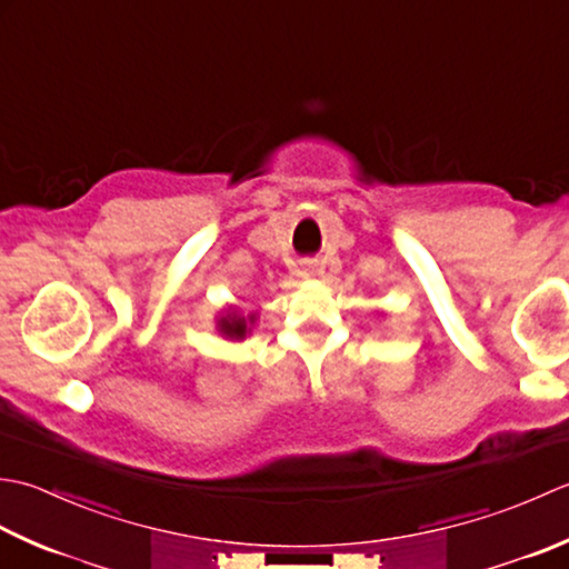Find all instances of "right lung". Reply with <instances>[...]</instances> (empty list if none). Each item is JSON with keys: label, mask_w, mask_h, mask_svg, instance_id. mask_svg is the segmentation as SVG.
I'll return each instance as SVG.
<instances>
[{"label": "right lung", "mask_w": 569, "mask_h": 569, "mask_svg": "<svg viewBox=\"0 0 569 569\" xmlns=\"http://www.w3.org/2000/svg\"><path fill=\"white\" fill-rule=\"evenodd\" d=\"M252 323H254V315L242 317V315H238V311H230V315L218 319V331L228 336V339L240 341V339H246V333L250 331Z\"/></svg>", "instance_id": "1"}]
</instances>
